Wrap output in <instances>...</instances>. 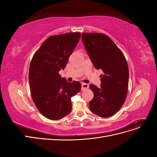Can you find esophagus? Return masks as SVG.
<instances>
[{
  "label": "esophagus",
  "mask_w": 157,
  "mask_h": 157,
  "mask_svg": "<svg viewBox=\"0 0 157 157\" xmlns=\"http://www.w3.org/2000/svg\"><path fill=\"white\" fill-rule=\"evenodd\" d=\"M89 88V85L86 83H82V90H86L88 89Z\"/></svg>",
  "instance_id": "obj_1"
}]
</instances>
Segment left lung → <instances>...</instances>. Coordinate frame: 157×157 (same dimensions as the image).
<instances>
[{"mask_svg": "<svg viewBox=\"0 0 157 157\" xmlns=\"http://www.w3.org/2000/svg\"><path fill=\"white\" fill-rule=\"evenodd\" d=\"M82 40L96 69H101V85L90 88L94 93L90 111L100 117H111L120 110L127 96L129 70L125 57L107 35L82 33Z\"/></svg>", "mask_w": 157, "mask_h": 157, "instance_id": "obj_1", "label": "left lung"}]
</instances>
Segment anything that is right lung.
I'll return each instance as SVG.
<instances>
[{"mask_svg": "<svg viewBox=\"0 0 157 157\" xmlns=\"http://www.w3.org/2000/svg\"><path fill=\"white\" fill-rule=\"evenodd\" d=\"M80 33H68L48 37L31 59L29 78L33 101L42 115L57 121L72 109L71 98L81 90L78 81L67 82L59 74L77 46Z\"/></svg>", "mask_w": 157, "mask_h": 157, "instance_id": "add662e5", "label": "right lung"}]
</instances>
